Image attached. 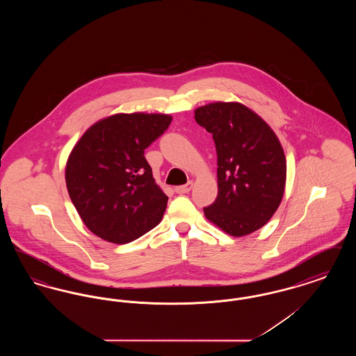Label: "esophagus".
Returning <instances> with one entry per match:
<instances>
[{
  "label": "esophagus",
  "mask_w": 356,
  "mask_h": 356,
  "mask_svg": "<svg viewBox=\"0 0 356 356\" xmlns=\"http://www.w3.org/2000/svg\"><path fill=\"white\" fill-rule=\"evenodd\" d=\"M192 186H193L192 181H189L186 186H176V188H175V192L179 193V195H184V193H188V192L192 189Z\"/></svg>",
  "instance_id": "esophagus-1"
}]
</instances>
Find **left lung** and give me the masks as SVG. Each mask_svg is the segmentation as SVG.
Returning <instances> with one entry per match:
<instances>
[{
  "label": "left lung",
  "instance_id": "8db88e82",
  "mask_svg": "<svg viewBox=\"0 0 356 356\" xmlns=\"http://www.w3.org/2000/svg\"><path fill=\"white\" fill-rule=\"evenodd\" d=\"M218 153V197L204 215L231 236L250 235L282 203L287 164L270 125L240 102H212L195 111Z\"/></svg>",
  "mask_w": 356,
  "mask_h": 356
}]
</instances>
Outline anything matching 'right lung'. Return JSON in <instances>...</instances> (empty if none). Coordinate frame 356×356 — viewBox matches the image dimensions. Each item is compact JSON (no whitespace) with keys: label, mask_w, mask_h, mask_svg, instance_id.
<instances>
[{"label":"right lung","mask_w":356,"mask_h":356,"mask_svg":"<svg viewBox=\"0 0 356 356\" xmlns=\"http://www.w3.org/2000/svg\"><path fill=\"white\" fill-rule=\"evenodd\" d=\"M161 113H118L93 124L69 154L65 181L95 235L125 244L154 228L168 197L154 183L147 149L170 127Z\"/></svg>","instance_id":"add662e5"}]
</instances>
